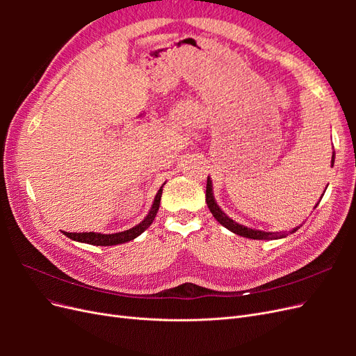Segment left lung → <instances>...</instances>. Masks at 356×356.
I'll list each match as a JSON object with an SVG mask.
<instances>
[{
    "instance_id": "8db88e82",
    "label": "left lung",
    "mask_w": 356,
    "mask_h": 356,
    "mask_svg": "<svg viewBox=\"0 0 356 356\" xmlns=\"http://www.w3.org/2000/svg\"><path fill=\"white\" fill-rule=\"evenodd\" d=\"M334 159H336V153L332 152V157H331V166L334 165ZM328 187V186H327ZM327 190V188H325ZM325 193V191H324ZM324 196V195H322ZM322 199V197H321ZM321 202V200H319ZM319 202L315 204V208L318 207L319 204ZM207 203H208V208H209V211H211V213L213 215V218L217 220L222 227H225L227 230H230V232H233L234 234H239V236H242V238H248V239H257V241H272V239H282V238H286L288 234H285V233H282V234H275V233H272V232H263V230H257V229H251V227H246V225H243V224H239V222H236L234 220H232L230 217H227V215H225V212L218 207L217 204V200H215V197H213V191H212V179L208 177V184H207ZM301 225L303 224H300L298 227H296V229H293L291 230L289 233H294V232H297Z\"/></svg>"
}]
</instances>
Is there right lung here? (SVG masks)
<instances>
[{"label":"right lung","instance_id":"right-lung-1","mask_svg":"<svg viewBox=\"0 0 356 356\" xmlns=\"http://www.w3.org/2000/svg\"><path fill=\"white\" fill-rule=\"evenodd\" d=\"M165 186V184H163ZM163 186H161L157 191V195L154 197V202L149 208L147 217L136 224L135 227L124 230V232H118V233H111V234H104V233H95V232H86V233H67L63 232V234L67 238L75 241V242H81V243H89V245H96V246H113V245H120V243H126L129 241H134L135 238H138L139 234L144 233L152 222L154 221L159 207H160V199H161V191H163Z\"/></svg>","mask_w":356,"mask_h":356}]
</instances>
